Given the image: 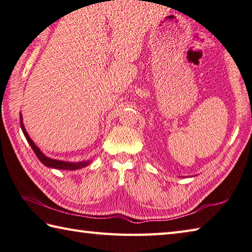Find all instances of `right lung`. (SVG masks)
Returning <instances> with one entry per match:
<instances>
[{
    "label": "right lung",
    "instance_id": "add662e5",
    "mask_svg": "<svg viewBox=\"0 0 252 252\" xmlns=\"http://www.w3.org/2000/svg\"><path fill=\"white\" fill-rule=\"evenodd\" d=\"M20 120H21V128H22V130H23L24 136L26 137L28 144H30V146L32 147V150H34V153L36 154L37 158L39 159L40 162L42 164H45L46 167L52 168V169H58V170H71V171H73V170L82 169V168L87 167V165H89L90 163H91V160L79 161V162H70V161L57 160V159H52V158H49V157H47L45 154L41 153V150L38 148L35 142L32 141V139L30 137V135H28V132L26 131L25 127H24V124H23V116H22V114H20Z\"/></svg>",
    "mask_w": 252,
    "mask_h": 252
}]
</instances>
